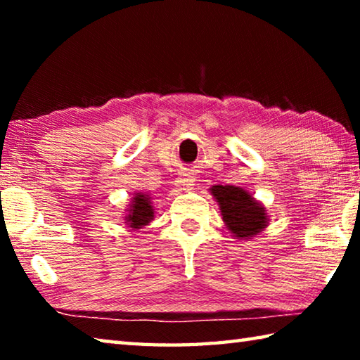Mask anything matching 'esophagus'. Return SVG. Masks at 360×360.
<instances>
[{"instance_id":"esophagus-1","label":"esophagus","mask_w":360,"mask_h":360,"mask_svg":"<svg viewBox=\"0 0 360 360\" xmlns=\"http://www.w3.org/2000/svg\"><path fill=\"white\" fill-rule=\"evenodd\" d=\"M193 181L195 179L192 178V176L182 174L181 178H178V181H176V187H178L179 191H188V188H192Z\"/></svg>"}]
</instances>
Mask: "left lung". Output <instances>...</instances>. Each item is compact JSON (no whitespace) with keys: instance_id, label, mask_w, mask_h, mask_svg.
<instances>
[{"instance_id":"obj_1","label":"left lung","mask_w":360,"mask_h":360,"mask_svg":"<svg viewBox=\"0 0 360 360\" xmlns=\"http://www.w3.org/2000/svg\"><path fill=\"white\" fill-rule=\"evenodd\" d=\"M211 193L221 205L224 222L235 236H254L265 227V210L245 188L235 186H214Z\"/></svg>"}]
</instances>
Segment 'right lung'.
<instances>
[{"mask_svg": "<svg viewBox=\"0 0 360 360\" xmlns=\"http://www.w3.org/2000/svg\"><path fill=\"white\" fill-rule=\"evenodd\" d=\"M152 217H154V210H152L149 198L144 197V195H138L131 205L130 214L127 216V222H129L130 227L139 229L143 225H148Z\"/></svg>", "mask_w": 360, "mask_h": 360, "instance_id": "right-lung-1", "label": "right lung"}]
</instances>
